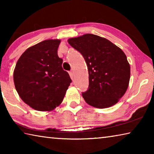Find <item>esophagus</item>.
<instances>
[{
    "mask_svg": "<svg viewBox=\"0 0 154 154\" xmlns=\"http://www.w3.org/2000/svg\"><path fill=\"white\" fill-rule=\"evenodd\" d=\"M69 75H70V77H71V79H73L74 77V71H71L69 72Z\"/></svg>",
    "mask_w": 154,
    "mask_h": 154,
    "instance_id": "1",
    "label": "esophagus"
}]
</instances>
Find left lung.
<instances>
[{
    "instance_id": "1",
    "label": "left lung",
    "mask_w": 154,
    "mask_h": 154,
    "mask_svg": "<svg viewBox=\"0 0 154 154\" xmlns=\"http://www.w3.org/2000/svg\"><path fill=\"white\" fill-rule=\"evenodd\" d=\"M68 42L86 62L89 87L82 96L94 107H110L118 102L129 85L130 66L122 49L105 38L85 34Z\"/></svg>"
}]
</instances>
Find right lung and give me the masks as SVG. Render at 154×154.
I'll return each mask as SVG.
<instances>
[{"mask_svg": "<svg viewBox=\"0 0 154 154\" xmlns=\"http://www.w3.org/2000/svg\"><path fill=\"white\" fill-rule=\"evenodd\" d=\"M59 39H48L30 47L17 62L14 72L15 89L30 107L50 111L60 105L71 83L58 56Z\"/></svg>", "mask_w": 154, "mask_h": 154, "instance_id": "add662e5", "label": "right lung"}]
</instances>
